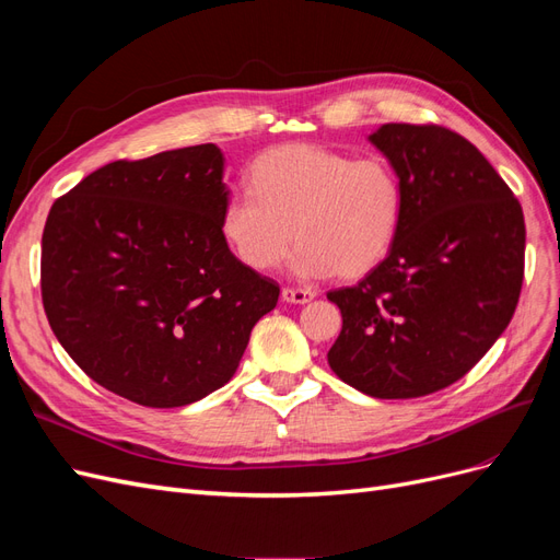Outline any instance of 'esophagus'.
<instances>
[{
  "label": "esophagus",
  "mask_w": 560,
  "mask_h": 560,
  "mask_svg": "<svg viewBox=\"0 0 560 560\" xmlns=\"http://www.w3.org/2000/svg\"><path fill=\"white\" fill-rule=\"evenodd\" d=\"M282 301H287V303H311L313 299H315V292L313 290H292V287H284L282 290Z\"/></svg>",
  "instance_id": "1"
}]
</instances>
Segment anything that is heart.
Returning a JSON list of instances; mask_svg holds the SVG:
<instances>
[{
  "instance_id": "obj_1",
  "label": "heart",
  "mask_w": 560,
  "mask_h": 560,
  "mask_svg": "<svg viewBox=\"0 0 560 560\" xmlns=\"http://www.w3.org/2000/svg\"><path fill=\"white\" fill-rule=\"evenodd\" d=\"M249 177L252 189L222 206L219 233L252 270L278 268L299 241V276L354 280L378 268L397 241L404 189L385 159L354 161L296 142L264 151Z\"/></svg>"
}]
</instances>
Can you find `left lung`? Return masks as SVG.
<instances>
[{"mask_svg":"<svg viewBox=\"0 0 560 560\" xmlns=\"http://www.w3.org/2000/svg\"><path fill=\"white\" fill-rule=\"evenodd\" d=\"M369 142L401 182V226L378 268L327 294L343 317L327 360L369 397L411 399L460 381L510 325L523 210L481 151L448 128L385 124Z\"/></svg>","mask_w":560,"mask_h":560,"instance_id":"8db88e82","label":"left lung"}]
</instances>
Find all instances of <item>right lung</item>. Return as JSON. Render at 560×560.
Returning <instances> with one entry per match:
<instances>
[{
    "instance_id": "1",
    "label": "right lung",
    "mask_w": 560,
    "mask_h": 560,
    "mask_svg": "<svg viewBox=\"0 0 560 560\" xmlns=\"http://www.w3.org/2000/svg\"><path fill=\"white\" fill-rule=\"evenodd\" d=\"M217 144L114 161L48 212L42 299L67 354L109 393L151 409L231 381L280 287L219 233L229 198Z\"/></svg>"
}]
</instances>
